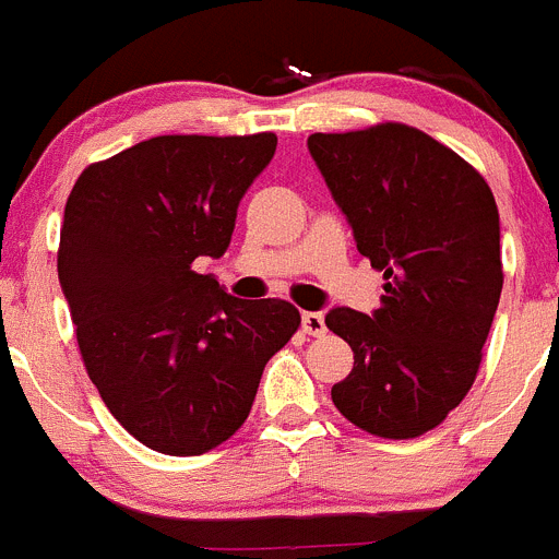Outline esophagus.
Instances as JSON below:
<instances>
[{
	"mask_svg": "<svg viewBox=\"0 0 559 559\" xmlns=\"http://www.w3.org/2000/svg\"><path fill=\"white\" fill-rule=\"evenodd\" d=\"M304 331L309 333V336H322V333H325V317H322L320 311H306Z\"/></svg>",
	"mask_w": 559,
	"mask_h": 559,
	"instance_id": "1",
	"label": "esophagus"
}]
</instances>
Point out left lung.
Listing matches in <instances>:
<instances>
[{"instance_id": "8db88e82", "label": "left lung", "mask_w": 559, "mask_h": 559, "mask_svg": "<svg viewBox=\"0 0 559 559\" xmlns=\"http://www.w3.org/2000/svg\"><path fill=\"white\" fill-rule=\"evenodd\" d=\"M309 151L358 253L385 281L372 317H325L353 347V372L331 389L333 405L372 436H425L472 389L502 295L491 187L444 143L394 121L317 132Z\"/></svg>"}]
</instances>
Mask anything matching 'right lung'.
Masks as SVG:
<instances>
[{"label":"right lung","instance_id":"right-lung-1","mask_svg":"<svg viewBox=\"0 0 559 559\" xmlns=\"http://www.w3.org/2000/svg\"><path fill=\"white\" fill-rule=\"evenodd\" d=\"M273 132L162 134L82 170L57 275L109 414L162 455H203L248 419L264 364L295 336L289 300H239L195 259H221Z\"/></svg>","mask_w":559,"mask_h":559}]
</instances>
